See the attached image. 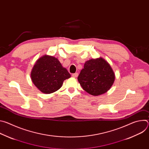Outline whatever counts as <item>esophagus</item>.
<instances>
[{"label":"esophagus","mask_w":149,"mask_h":149,"mask_svg":"<svg viewBox=\"0 0 149 149\" xmlns=\"http://www.w3.org/2000/svg\"><path fill=\"white\" fill-rule=\"evenodd\" d=\"M72 77H74V78H77V77L78 76V74L77 72L74 73V74H72Z\"/></svg>","instance_id":"obj_1"}]
</instances>
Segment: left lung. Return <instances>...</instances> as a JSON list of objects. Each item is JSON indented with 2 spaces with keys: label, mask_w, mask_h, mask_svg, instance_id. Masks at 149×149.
<instances>
[{
  "label": "left lung",
  "mask_w": 149,
  "mask_h": 149,
  "mask_svg": "<svg viewBox=\"0 0 149 149\" xmlns=\"http://www.w3.org/2000/svg\"><path fill=\"white\" fill-rule=\"evenodd\" d=\"M115 80V74L110 63L102 57L91 59L84 63L78 81L84 90L98 96L107 93Z\"/></svg>",
  "instance_id": "1"
}]
</instances>
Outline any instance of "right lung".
I'll use <instances>...</instances> for the list:
<instances>
[{"mask_svg":"<svg viewBox=\"0 0 149 149\" xmlns=\"http://www.w3.org/2000/svg\"><path fill=\"white\" fill-rule=\"evenodd\" d=\"M71 77L67 70L53 56L45 55L39 58L31 72L35 86L42 93L51 94L58 90L64 80Z\"/></svg>","mask_w":149,"mask_h":149,"instance_id":"right-lung-1","label":"right lung"}]
</instances>
